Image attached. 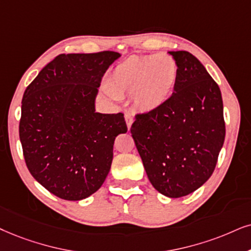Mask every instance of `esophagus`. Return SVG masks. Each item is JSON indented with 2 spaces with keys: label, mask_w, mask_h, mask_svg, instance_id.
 Instances as JSON below:
<instances>
[{
  "label": "esophagus",
  "mask_w": 251,
  "mask_h": 251,
  "mask_svg": "<svg viewBox=\"0 0 251 251\" xmlns=\"http://www.w3.org/2000/svg\"><path fill=\"white\" fill-rule=\"evenodd\" d=\"M125 120H126V124H127V128L129 129L131 128V125L133 124V122H134V119H133V116L131 113H126Z\"/></svg>",
  "instance_id": "1"
}]
</instances>
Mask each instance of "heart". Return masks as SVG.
<instances>
[{"label": "heart", "mask_w": 251, "mask_h": 251, "mask_svg": "<svg viewBox=\"0 0 251 251\" xmlns=\"http://www.w3.org/2000/svg\"><path fill=\"white\" fill-rule=\"evenodd\" d=\"M177 78L178 65L171 55H132L113 68L106 80V89L112 97L133 95L134 105L149 112L169 100Z\"/></svg>", "instance_id": "obj_1"}]
</instances>
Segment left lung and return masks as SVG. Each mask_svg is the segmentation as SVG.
<instances>
[{
    "mask_svg": "<svg viewBox=\"0 0 251 251\" xmlns=\"http://www.w3.org/2000/svg\"><path fill=\"white\" fill-rule=\"evenodd\" d=\"M169 53L178 65L175 93L163 106L136 113L131 134L151 185L179 198L213 174L226 126L217 82L191 53Z\"/></svg>",
    "mask_w": 251,
    "mask_h": 251,
    "instance_id": "1",
    "label": "left lung"
}]
</instances>
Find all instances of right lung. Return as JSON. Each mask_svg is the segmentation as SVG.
Returning <instances> with one entry per match:
<instances>
[{
    "label": "right lung",
    "mask_w": 251,
    "mask_h": 251,
    "mask_svg": "<svg viewBox=\"0 0 251 251\" xmlns=\"http://www.w3.org/2000/svg\"><path fill=\"white\" fill-rule=\"evenodd\" d=\"M119 53L60 54L25 89L20 139L30 174L50 193L81 201L102 186L116 136L127 132L122 112H95L104 73Z\"/></svg>",
    "instance_id": "1"
}]
</instances>
